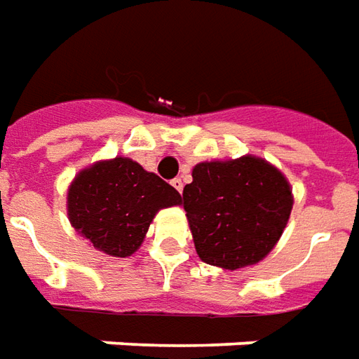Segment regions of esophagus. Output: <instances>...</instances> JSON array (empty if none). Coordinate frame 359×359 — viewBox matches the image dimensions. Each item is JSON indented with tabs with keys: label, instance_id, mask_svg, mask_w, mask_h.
<instances>
[{
	"label": "esophagus",
	"instance_id": "1",
	"mask_svg": "<svg viewBox=\"0 0 359 359\" xmlns=\"http://www.w3.org/2000/svg\"><path fill=\"white\" fill-rule=\"evenodd\" d=\"M172 185H174V189L177 193L184 191V182H182V177H175V180H172Z\"/></svg>",
	"mask_w": 359,
	"mask_h": 359
}]
</instances>
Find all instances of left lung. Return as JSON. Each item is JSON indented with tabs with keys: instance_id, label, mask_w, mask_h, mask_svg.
<instances>
[{
	"instance_id": "8db88e82",
	"label": "left lung",
	"mask_w": 359,
	"mask_h": 359,
	"mask_svg": "<svg viewBox=\"0 0 359 359\" xmlns=\"http://www.w3.org/2000/svg\"><path fill=\"white\" fill-rule=\"evenodd\" d=\"M184 205L201 261L228 271L255 265L280 240L294 197L278 168L257 156L201 162Z\"/></svg>"
}]
</instances>
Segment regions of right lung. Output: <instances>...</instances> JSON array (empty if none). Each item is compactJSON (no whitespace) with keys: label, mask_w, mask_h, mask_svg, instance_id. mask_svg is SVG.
Wrapping results in <instances>:
<instances>
[{"label":"right lung","mask_w":359,"mask_h":359,"mask_svg":"<svg viewBox=\"0 0 359 359\" xmlns=\"http://www.w3.org/2000/svg\"><path fill=\"white\" fill-rule=\"evenodd\" d=\"M175 205L182 195L172 185L123 156L81 170L67 191L71 226L111 257L133 255L156 212Z\"/></svg>","instance_id":"1"}]
</instances>
